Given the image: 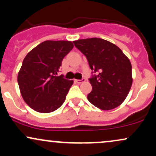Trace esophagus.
<instances>
[{
	"label": "esophagus",
	"mask_w": 156,
	"mask_h": 156,
	"mask_svg": "<svg viewBox=\"0 0 156 156\" xmlns=\"http://www.w3.org/2000/svg\"><path fill=\"white\" fill-rule=\"evenodd\" d=\"M74 80L76 82V83H83V82L85 81V78H83V79H81V80H76V79H75Z\"/></svg>",
	"instance_id": "1"
}]
</instances>
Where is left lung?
<instances>
[{
  "label": "left lung",
  "instance_id": "left-lung-1",
  "mask_svg": "<svg viewBox=\"0 0 156 156\" xmlns=\"http://www.w3.org/2000/svg\"><path fill=\"white\" fill-rule=\"evenodd\" d=\"M84 54L89 67L98 76L89 82L92 87L87 99L101 110H112L125 101L132 86V67L129 58L116 44L100 38L73 41Z\"/></svg>",
  "mask_w": 156,
  "mask_h": 156
}]
</instances>
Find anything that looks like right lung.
<instances>
[{
  "label": "right lung",
  "mask_w": 156,
  "mask_h": 156,
  "mask_svg": "<svg viewBox=\"0 0 156 156\" xmlns=\"http://www.w3.org/2000/svg\"><path fill=\"white\" fill-rule=\"evenodd\" d=\"M73 48L70 41L47 40L25 57L17 82L24 101L36 112H54L65 101L73 80L56 75L64 56Z\"/></svg>",
  "instance_id": "add662e5"
}]
</instances>
